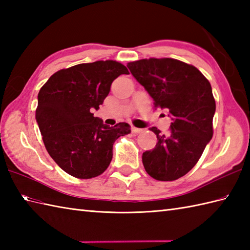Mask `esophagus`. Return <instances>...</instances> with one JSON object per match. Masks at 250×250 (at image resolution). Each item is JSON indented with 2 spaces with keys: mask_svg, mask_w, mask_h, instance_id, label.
I'll return each instance as SVG.
<instances>
[{
  "mask_svg": "<svg viewBox=\"0 0 250 250\" xmlns=\"http://www.w3.org/2000/svg\"><path fill=\"white\" fill-rule=\"evenodd\" d=\"M142 132H143L142 129L135 128V126H133V128H132V133H133V135H139L140 133H142Z\"/></svg>",
  "mask_w": 250,
  "mask_h": 250,
  "instance_id": "obj_1",
  "label": "esophagus"
}]
</instances>
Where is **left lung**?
<instances>
[{"label": "left lung", "instance_id": "8db88e82", "mask_svg": "<svg viewBox=\"0 0 250 250\" xmlns=\"http://www.w3.org/2000/svg\"><path fill=\"white\" fill-rule=\"evenodd\" d=\"M126 66L155 107L168 109L172 119L168 134L150 128L158 143L143 152L144 167L157 180H176L195 166L213 137L216 103L210 83L195 66L171 58L142 59Z\"/></svg>", "mask_w": 250, "mask_h": 250}]
</instances>
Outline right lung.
<instances>
[{"label": "right lung", "instance_id": "right-lung-1", "mask_svg": "<svg viewBox=\"0 0 250 250\" xmlns=\"http://www.w3.org/2000/svg\"><path fill=\"white\" fill-rule=\"evenodd\" d=\"M121 74V63L106 60L82 63L55 73L39 92L35 119L47 151L63 171L82 179L97 177L108 167L113 145L129 134L130 125L114 126L94 117Z\"/></svg>", "mask_w": 250, "mask_h": 250}]
</instances>
